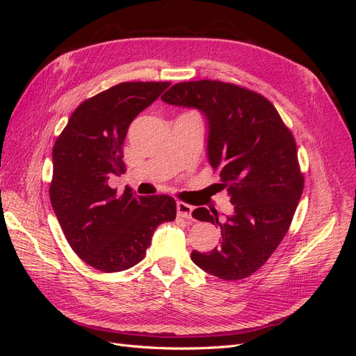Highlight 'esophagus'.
Wrapping results in <instances>:
<instances>
[{
    "label": "esophagus",
    "mask_w": 356,
    "mask_h": 356,
    "mask_svg": "<svg viewBox=\"0 0 356 356\" xmlns=\"http://www.w3.org/2000/svg\"><path fill=\"white\" fill-rule=\"evenodd\" d=\"M191 212H193V207H191V204L184 203V202H178V203H177V213H178V217L190 220V218H191Z\"/></svg>",
    "instance_id": "esophagus-1"
}]
</instances>
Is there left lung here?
<instances>
[{"label":"left lung","mask_w":356,"mask_h":356,"mask_svg":"<svg viewBox=\"0 0 356 356\" xmlns=\"http://www.w3.org/2000/svg\"><path fill=\"white\" fill-rule=\"evenodd\" d=\"M166 104L193 106L208 120V159L218 170L234 213L193 211L221 229L211 252H191L202 270L224 281L255 273L282 242L305 187L293 132L263 95L218 80L182 81L161 96Z\"/></svg>","instance_id":"obj_1"}]
</instances>
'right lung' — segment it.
<instances>
[{
	"mask_svg": "<svg viewBox=\"0 0 356 356\" xmlns=\"http://www.w3.org/2000/svg\"><path fill=\"white\" fill-rule=\"evenodd\" d=\"M169 81L115 84L81 102L53 147L50 202L63 234L84 263L105 273L143 260L157 225L174 221L177 202L168 195H118L108 186L124 172L129 124L152 105Z\"/></svg>",
	"mask_w": 356,
	"mask_h": 356,
	"instance_id": "1",
	"label": "right lung"
}]
</instances>
